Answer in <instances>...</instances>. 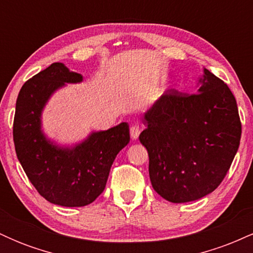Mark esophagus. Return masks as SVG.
<instances>
[{
    "mask_svg": "<svg viewBox=\"0 0 253 253\" xmlns=\"http://www.w3.org/2000/svg\"><path fill=\"white\" fill-rule=\"evenodd\" d=\"M140 132H141V128L139 127V125H133V126L130 127V129H129L130 138H132V140H136V139L139 138V134H140Z\"/></svg>",
    "mask_w": 253,
    "mask_h": 253,
    "instance_id": "esophagus-1",
    "label": "esophagus"
}]
</instances>
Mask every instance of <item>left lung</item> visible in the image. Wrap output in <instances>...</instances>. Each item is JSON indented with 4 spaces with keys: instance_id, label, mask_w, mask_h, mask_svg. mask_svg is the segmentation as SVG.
I'll return each instance as SVG.
<instances>
[{
    "instance_id": "obj_1",
    "label": "left lung",
    "mask_w": 253,
    "mask_h": 253,
    "mask_svg": "<svg viewBox=\"0 0 253 253\" xmlns=\"http://www.w3.org/2000/svg\"><path fill=\"white\" fill-rule=\"evenodd\" d=\"M199 94L171 89L145 113L139 135L149 152L153 189L173 203L195 201L219 187L242 136L237 101L207 69Z\"/></svg>"
}]
</instances>
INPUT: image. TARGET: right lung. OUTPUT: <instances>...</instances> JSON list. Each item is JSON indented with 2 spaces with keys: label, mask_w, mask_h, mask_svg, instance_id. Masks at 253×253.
<instances>
[{
  "label": "right lung",
  "mask_w": 253,
  "mask_h": 253,
  "mask_svg": "<svg viewBox=\"0 0 253 253\" xmlns=\"http://www.w3.org/2000/svg\"><path fill=\"white\" fill-rule=\"evenodd\" d=\"M81 74L53 63L28 80L16 100L13 138L17 159L38 193L63 207H83L104 190L115 157L129 143L127 123L90 133L82 143L58 146L42 129L48 98L65 83H80Z\"/></svg>",
  "instance_id": "add662e5"
}]
</instances>
